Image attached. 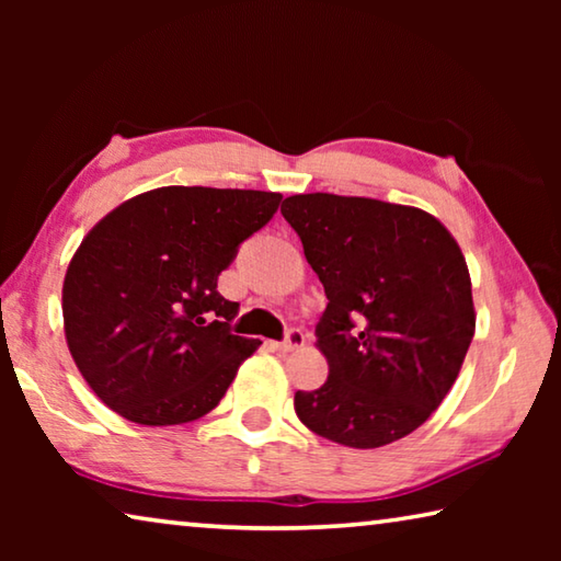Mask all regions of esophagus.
<instances>
[{"instance_id": "obj_1", "label": "esophagus", "mask_w": 561, "mask_h": 561, "mask_svg": "<svg viewBox=\"0 0 561 561\" xmlns=\"http://www.w3.org/2000/svg\"><path fill=\"white\" fill-rule=\"evenodd\" d=\"M304 344H307V336H304L299 329H291L289 334H287V339L279 341L277 348L284 351V354H289V351H297V348H301Z\"/></svg>"}]
</instances>
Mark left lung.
<instances>
[{
  "label": "left lung",
  "instance_id": "left-lung-1",
  "mask_svg": "<svg viewBox=\"0 0 561 561\" xmlns=\"http://www.w3.org/2000/svg\"><path fill=\"white\" fill-rule=\"evenodd\" d=\"M282 215L329 299L317 324L329 378L297 391L294 411L346 448L405 438L448 396L474 334L460 244L421 207L371 197L291 195Z\"/></svg>",
  "mask_w": 561,
  "mask_h": 561
}]
</instances>
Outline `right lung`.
I'll list each match as a JSON object with an SVG mask.
<instances>
[{"label": "right lung", "instance_id": "1", "mask_svg": "<svg viewBox=\"0 0 561 561\" xmlns=\"http://www.w3.org/2000/svg\"><path fill=\"white\" fill-rule=\"evenodd\" d=\"M279 201L264 190L168 185L91 227L64 277V334L111 411L180 425L220 403L262 341L232 334L240 304L217 291V277Z\"/></svg>", "mask_w": 561, "mask_h": 561}]
</instances>
